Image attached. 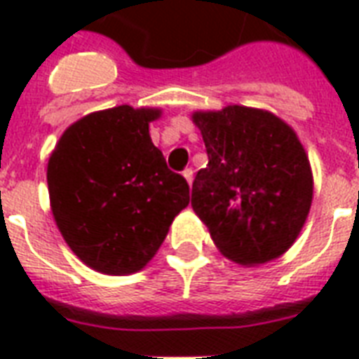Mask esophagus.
<instances>
[{"label": "esophagus", "mask_w": 359, "mask_h": 359, "mask_svg": "<svg viewBox=\"0 0 359 359\" xmlns=\"http://www.w3.org/2000/svg\"><path fill=\"white\" fill-rule=\"evenodd\" d=\"M182 177H184L186 182H188V184L191 186V182H194V171H191L190 168L184 169V171H182Z\"/></svg>", "instance_id": "obj_1"}]
</instances>
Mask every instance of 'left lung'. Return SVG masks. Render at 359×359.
Segmentation results:
<instances>
[{
    "mask_svg": "<svg viewBox=\"0 0 359 359\" xmlns=\"http://www.w3.org/2000/svg\"><path fill=\"white\" fill-rule=\"evenodd\" d=\"M207 168L191 186V208L231 261L257 266L294 244L313 201L306 149L289 124L266 109L225 106L194 111Z\"/></svg>",
    "mask_w": 359,
    "mask_h": 359,
    "instance_id": "8db88e82",
    "label": "left lung"
}]
</instances>
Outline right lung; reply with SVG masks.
Returning <instances> with one entry per match:
<instances>
[{"label":"right lung","mask_w":359,"mask_h":359,"mask_svg":"<svg viewBox=\"0 0 359 359\" xmlns=\"http://www.w3.org/2000/svg\"><path fill=\"white\" fill-rule=\"evenodd\" d=\"M158 108L93 111L70 124L48 160L57 229L81 262L108 276L140 272L156 255L190 186L169 171L149 123Z\"/></svg>","instance_id":"add662e5"}]
</instances>
